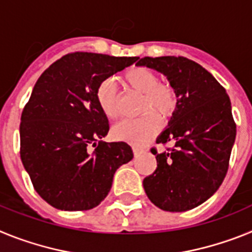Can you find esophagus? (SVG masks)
<instances>
[{"instance_id": "obj_1", "label": "esophagus", "mask_w": 252, "mask_h": 252, "mask_svg": "<svg viewBox=\"0 0 252 252\" xmlns=\"http://www.w3.org/2000/svg\"><path fill=\"white\" fill-rule=\"evenodd\" d=\"M132 150H133V154H135V157H139L140 154L142 153V149L137 148V146H132Z\"/></svg>"}]
</instances>
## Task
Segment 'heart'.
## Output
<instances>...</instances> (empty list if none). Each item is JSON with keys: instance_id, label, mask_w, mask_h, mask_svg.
I'll return each instance as SVG.
<instances>
[{"instance_id": "1", "label": "heart", "mask_w": 252, "mask_h": 252, "mask_svg": "<svg viewBox=\"0 0 252 252\" xmlns=\"http://www.w3.org/2000/svg\"><path fill=\"white\" fill-rule=\"evenodd\" d=\"M124 83L135 92L142 94L141 113L145 115L136 120H125L113 127V136L117 140L127 141L132 145H142L159 130V119H165L174 112L177 95L169 84L160 83L153 70L136 66L126 70L122 77ZM97 102L102 112L110 120L119 116L117 90L111 79H106L98 86Z\"/></svg>"}]
</instances>
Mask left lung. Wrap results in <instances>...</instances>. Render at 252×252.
<instances>
[{"instance_id": "left-lung-1", "label": "left lung", "mask_w": 252, "mask_h": 252, "mask_svg": "<svg viewBox=\"0 0 252 252\" xmlns=\"http://www.w3.org/2000/svg\"><path fill=\"white\" fill-rule=\"evenodd\" d=\"M136 65L161 73L177 95L157 139L173 148L151 150L158 166L142 182L146 195L168 212L195 208L217 192L228 169L236 137L230 97L208 70L184 57H145Z\"/></svg>"}]
</instances>
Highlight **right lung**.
<instances>
[{"label":"right lung","instance_id":"obj_1","mask_svg":"<svg viewBox=\"0 0 252 252\" xmlns=\"http://www.w3.org/2000/svg\"><path fill=\"white\" fill-rule=\"evenodd\" d=\"M137 59L77 51L37 79L21 115L20 157L37 194L54 208L97 207L110 192L116 170L133 158L126 142L102 141L110 125L97 90Z\"/></svg>","mask_w":252,"mask_h":252}]
</instances>
